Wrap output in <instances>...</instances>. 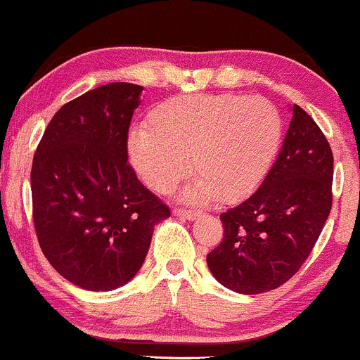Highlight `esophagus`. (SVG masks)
Returning <instances> with one entry per match:
<instances>
[{"label":"esophagus","instance_id":"1","mask_svg":"<svg viewBox=\"0 0 360 360\" xmlns=\"http://www.w3.org/2000/svg\"><path fill=\"white\" fill-rule=\"evenodd\" d=\"M173 214H175V216H179V218L188 219V221H194V219L199 218V212H197V211L180 210V207H175V210H173Z\"/></svg>","mask_w":360,"mask_h":360}]
</instances>
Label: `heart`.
Listing matches in <instances>:
<instances>
[{
    "label": "heart",
    "mask_w": 360,
    "mask_h": 360,
    "mask_svg": "<svg viewBox=\"0 0 360 360\" xmlns=\"http://www.w3.org/2000/svg\"><path fill=\"white\" fill-rule=\"evenodd\" d=\"M283 120L259 96L187 94L156 108L129 137V161L150 191L168 194L191 163L188 202H238L257 191L280 150ZM189 160H187L186 158Z\"/></svg>",
    "instance_id": "b5f03b06"
}]
</instances>
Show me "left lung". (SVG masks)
<instances>
[{
	"mask_svg": "<svg viewBox=\"0 0 360 360\" xmlns=\"http://www.w3.org/2000/svg\"><path fill=\"white\" fill-rule=\"evenodd\" d=\"M292 122L261 187L223 212L225 237L207 254L223 287L269 292L300 269L331 211L333 153L316 122L293 104Z\"/></svg>",
	"mask_w": 360,
	"mask_h": 360,
	"instance_id": "left-lung-1",
	"label": "left lung"
}]
</instances>
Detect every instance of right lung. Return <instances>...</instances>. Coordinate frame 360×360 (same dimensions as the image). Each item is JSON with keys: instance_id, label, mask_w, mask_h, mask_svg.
<instances>
[{"instance_id": "1", "label": "right lung", "mask_w": 360, "mask_h": 360, "mask_svg": "<svg viewBox=\"0 0 360 360\" xmlns=\"http://www.w3.org/2000/svg\"><path fill=\"white\" fill-rule=\"evenodd\" d=\"M144 87L106 84L58 110L34 154V226L46 259L91 292L139 273L168 206L127 161V139Z\"/></svg>"}]
</instances>
